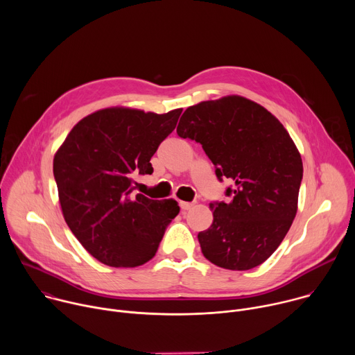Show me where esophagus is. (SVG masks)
Masks as SVG:
<instances>
[{"instance_id": "esophagus-1", "label": "esophagus", "mask_w": 355, "mask_h": 355, "mask_svg": "<svg viewBox=\"0 0 355 355\" xmlns=\"http://www.w3.org/2000/svg\"><path fill=\"white\" fill-rule=\"evenodd\" d=\"M180 207H181V209L185 212V211L191 209V208L193 207V204H192V202H184V200H181V202H180Z\"/></svg>"}]
</instances>
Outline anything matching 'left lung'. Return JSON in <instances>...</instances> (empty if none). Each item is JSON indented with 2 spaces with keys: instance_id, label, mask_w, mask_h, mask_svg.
<instances>
[{
  "instance_id": "1",
  "label": "left lung",
  "mask_w": 355,
  "mask_h": 355,
  "mask_svg": "<svg viewBox=\"0 0 355 355\" xmlns=\"http://www.w3.org/2000/svg\"><path fill=\"white\" fill-rule=\"evenodd\" d=\"M177 133L202 144L216 177L229 178L227 202H215L214 222L199 232L205 259L245 271L263 264L286 236L303 175L299 151L284 125L239 95L187 108Z\"/></svg>"
}]
</instances>
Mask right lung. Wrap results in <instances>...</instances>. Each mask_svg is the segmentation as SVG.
<instances>
[{
    "label": "right lung",
    "mask_w": 355,
    "mask_h": 355,
    "mask_svg": "<svg viewBox=\"0 0 355 355\" xmlns=\"http://www.w3.org/2000/svg\"><path fill=\"white\" fill-rule=\"evenodd\" d=\"M181 112L99 110L83 118L56 151L53 174L64 220L103 264L130 268L147 263L178 215L174 199L135 195L133 175L153 173L150 159Z\"/></svg>",
    "instance_id": "1"
}]
</instances>
